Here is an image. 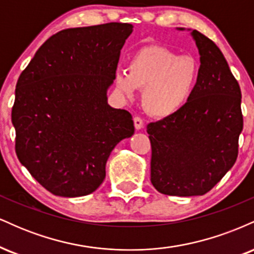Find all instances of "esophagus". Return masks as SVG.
<instances>
[{"label":"esophagus","mask_w":254,"mask_h":254,"mask_svg":"<svg viewBox=\"0 0 254 254\" xmlns=\"http://www.w3.org/2000/svg\"><path fill=\"white\" fill-rule=\"evenodd\" d=\"M133 124H135L136 130H141L142 127H143V121H142V118L139 117L133 118Z\"/></svg>","instance_id":"obj_1"}]
</instances>
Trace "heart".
I'll return each mask as SVG.
<instances>
[{"mask_svg": "<svg viewBox=\"0 0 254 254\" xmlns=\"http://www.w3.org/2000/svg\"><path fill=\"white\" fill-rule=\"evenodd\" d=\"M199 75L196 61L162 46H147L131 57L127 71L117 70L116 87L127 98L142 89L145 112L157 118L176 115L191 98Z\"/></svg>", "mask_w": 254, "mask_h": 254, "instance_id": "obj_1", "label": "heart"}]
</instances>
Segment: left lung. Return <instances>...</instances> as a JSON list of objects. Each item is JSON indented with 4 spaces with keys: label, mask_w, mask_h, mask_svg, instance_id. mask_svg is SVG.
I'll use <instances>...</instances> for the list:
<instances>
[{
    "label": "left lung",
    "mask_w": 254,
    "mask_h": 254,
    "mask_svg": "<svg viewBox=\"0 0 254 254\" xmlns=\"http://www.w3.org/2000/svg\"><path fill=\"white\" fill-rule=\"evenodd\" d=\"M191 34L200 55L193 93L179 112L147 127L151 184L179 197L202 196L222 179L237 161L244 127L240 86L223 54L200 32Z\"/></svg>",
    "instance_id": "left-lung-1"
}]
</instances>
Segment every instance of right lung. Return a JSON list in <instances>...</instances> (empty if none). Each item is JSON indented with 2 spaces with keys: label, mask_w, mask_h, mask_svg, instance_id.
<instances>
[{
  "label": "right lung",
  "mask_w": 254,
  "mask_h": 254,
  "mask_svg": "<svg viewBox=\"0 0 254 254\" xmlns=\"http://www.w3.org/2000/svg\"><path fill=\"white\" fill-rule=\"evenodd\" d=\"M131 32L132 25L121 22L58 32L17 80L11 109L17 159L52 194L94 192L111 151L133 135L130 113L111 107L106 95Z\"/></svg>",
  "instance_id": "right-lung-1"
}]
</instances>
